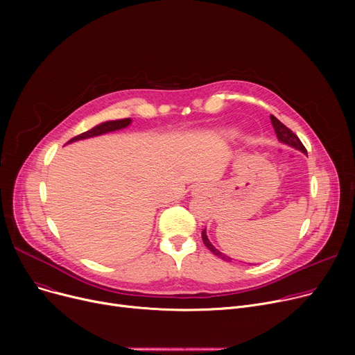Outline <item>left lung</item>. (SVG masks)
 Listing matches in <instances>:
<instances>
[{"label": "left lung", "instance_id": "obj_1", "mask_svg": "<svg viewBox=\"0 0 355 355\" xmlns=\"http://www.w3.org/2000/svg\"><path fill=\"white\" fill-rule=\"evenodd\" d=\"M270 121H272V125H273V128H275V132H276V137H277V139H279V141L284 142V144H288V145H291V146H293V148H296V149H300V151H302V153L308 154V153H306V149H305V146H304V144L301 142V139L297 138V137L292 132V130H291L288 126H285L281 121L276 119L273 115H270ZM201 237H202L204 245H206V248H207L210 252H213L216 256L221 257L223 260H226V262H230L232 259H230L229 256L223 254L221 252H218V250H217V249L210 243V240L207 239V234H206V230H202Z\"/></svg>", "mask_w": 355, "mask_h": 355}]
</instances>
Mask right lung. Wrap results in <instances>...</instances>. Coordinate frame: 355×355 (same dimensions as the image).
<instances>
[{"mask_svg":"<svg viewBox=\"0 0 355 355\" xmlns=\"http://www.w3.org/2000/svg\"><path fill=\"white\" fill-rule=\"evenodd\" d=\"M130 123V119H121V121H109V122H105V123H101L95 128H92L90 130H86V132L78 135L71 138L69 142H73V141H79V139H85V138H90V137H96V135H102V134H106V132H112V130H118V129H122L125 126H128Z\"/></svg>","mask_w":355,"mask_h":355,"instance_id":"1","label":"right lung"}]
</instances>
